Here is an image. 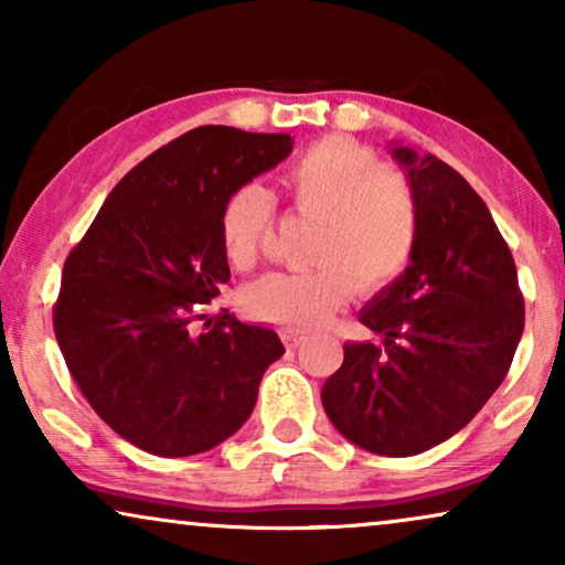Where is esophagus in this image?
Wrapping results in <instances>:
<instances>
[{"mask_svg":"<svg viewBox=\"0 0 565 565\" xmlns=\"http://www.w3.org/2000/svg\"><path fill=\"white\" fill-rule=\"evenodd\" d=\"M280 337H282L285 347H290V350H296V347L306 342V334H303V331H298V329H282Z\"/></svg>","mask_w":565,"mask_h":565,"instance_id":"1","label":"esophagus"}]
</instances>
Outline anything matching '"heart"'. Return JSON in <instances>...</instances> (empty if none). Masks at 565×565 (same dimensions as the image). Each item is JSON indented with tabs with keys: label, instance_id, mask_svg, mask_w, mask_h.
I'll list each match as a JSON object with an SVG mask.
<instances>
[{
	"label": "heart",
	"instance_id": "heart-1",
	"mask_svg": "<svg viewBox=\"0 0 565 565\" xmlns=\"http://www.w3.org/2000/svg\"><path fill=\"white\" fill-rule=\"evenodd\" d=\"M298 213L319 221L313 273H275L246 288L254 319L288 329H319L350 300L352 290L381 292L414 257L419 215L404 177L365 146L329 136L306 149L285 172ZM273 198L244 184L221 211V244L231 265L257 259L273 223Z\"/></svg>",
	"mask_w": 565,
	"mask_h": 565
}]
</instances>
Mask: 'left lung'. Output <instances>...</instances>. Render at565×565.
Listing matches in <instances>:
<instances>
[{
	"mask_svg": "<svg viewBox=\"0 0 565 565\" xmlns=\"http://www.w3.org/2000/svg\"><path fill=\"white\" fill-rule=\"evenodd\" d=\"M393 157L419 215L412 265L360 311L383 347L347 342L321 404L362 450L408 458L450 439L493 396L522 339L524 298L478 192L431 153L393 143Z\"/></svg>",
	"mask_w": 565,
	"mask_h": 565,
	"instance_id": "1",
	"label": "left lung"
}]
</instances>
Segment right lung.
I'll return each mask as SVG.
<instances>
[{
  "mask_svg": "<svg viewBox=\"0 0 565 565\" xmlns=\"http://www.w3.org/2000/svg\"><path fill=\"white\" fill-rule=\"evenodd\" d=\"M290 151L288 134L190 130L115 184L66 257L56 342L89 406L130 445L188 458L249 419L280 337L228 313L195 323L231 277L223 205Z\"/></svg>",
  "mask_w": 565,
  "mask_h": 565,
  "instance_id": "1",
  "label": "right lung"
}]
</instances>
